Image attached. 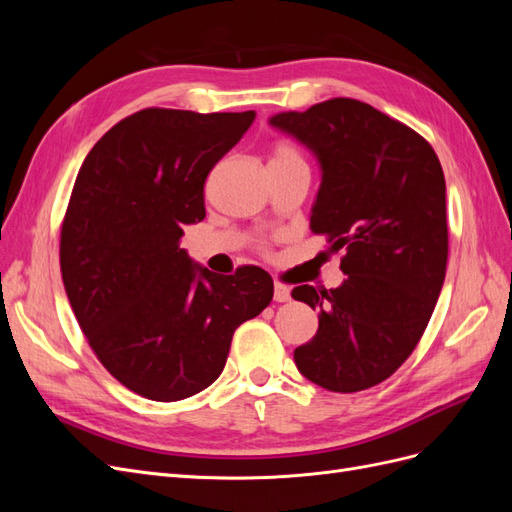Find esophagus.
Masks as SVG:
<instances>
[{
  "mask_svg": "<svg viewBox=\"0 0 512 512\" xmlns=\"http://www.w3.org/2000/svg\"><path fill=\"white\" fill-rule=\"evenodd\" d=\"M273 299H275L277 303L290 301V288L284 286V284H275V286H273Z\"/></svg>",
  "mask_w": 512,
  "mask_h": 512,
  "instance_id": "34e87169",
  "label": "esophagus"
}]
</instances>
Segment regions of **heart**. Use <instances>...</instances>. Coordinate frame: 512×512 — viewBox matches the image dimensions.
I'll list each match as a JSON object with an SVG mask.
<instances>
[{
    "label": "heart",
    "mask_w": 512,
    "mask_h": 512,
    "mask_svg": "<svg viewBox=\"0 0 512 512\" xmlns=\"http://www.w3.org/2000/svg\"><path fill=\"white\" fill-rule=\"evenodd\" d=\"M301 160V156L297 153V149L290 147V145H277L273 151V158L271 162L275 164H284V162H297Z\"/></svg>",
    "instance_id": "1"
}]
</instances>
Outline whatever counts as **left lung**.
<instances>
[{"label": "left lung", "instance_id": "obj_1", "mask_svg": "<svg viewBox=\"0 0 512 512\" xmlns=\"http://www.w3.org/2000/svg\"><path fill=\"white\" fill-rule=\"evenodd\" d=\"M269 123L318 158L309 228L327 235L331 252L344 250L342 286L292 290L318 309V331L294 363L327 391H365L412 354L440 297L448 258L440 160L421 134L352 98Z\"/></svg>", "mask_w": 512, "mask_h": 512}]
</instances>
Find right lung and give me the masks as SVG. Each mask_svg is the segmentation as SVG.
I'll use <instances>...</instances> for the list:
<instances>
[{
    "label": "right lung",
    "mask_w": 512,
    "mask_h": 512,
    "mask_svg": "<svg viewBox=\"0 0 512 512\" xmlns=\"http://www.w3.org/2000/svg\"><path fill=\"white\" fill-rule=\"evenodd\" d=\"M256 113L143 108L108 130L76 175L59 265L72 312L115 380L153 401L207 389L239 324L273 299L254 265L218 275L179 245L205 218V179Z\"/></svg>",
    "instance_id": "1"
}]
</instances>
